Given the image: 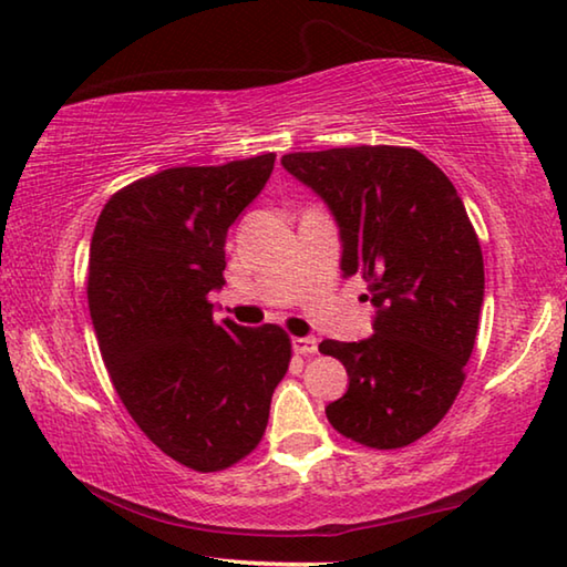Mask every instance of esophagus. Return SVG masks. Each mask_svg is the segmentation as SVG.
<instances>
[{"label":"esophagus","instance_id":"1","mask_svg":"<svg viewBox=\"0 0 567 567\" xmlns=\"http://www.w3.org/2000/svg\"><path fill=\"white\" fill-rule=\"evenodd\" d=\"M292 348L300 354H315L318 352V338H295Z\"/></svg>","mask_w":567,"mask_h":567}]
</instances>
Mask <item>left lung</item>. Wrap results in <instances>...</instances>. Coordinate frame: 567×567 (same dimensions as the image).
Masks as SVG:
<instances>
[{
    "mask_svg": "<svg viewBox=\"0 0 567 567\" xmlns=\"http://www.w3.org/2000/svg\"><path fill=\"white\" fill-rule=\"evenodd\" d=\"M282 167L330 207L340 270L360 275L378 307L372 338L320 342L350 378L324 408L330 425L364 447L415 443L455 402L475 348L485 270L463 199L410 147L292 152Z\"/></svg>",
    "mask_w": 567,
    "mask_h": 567,
    "instance_id": "8db88e82",
    "label": "left lung"
}]
</instances>
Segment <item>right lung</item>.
Masks as SVG:
<instances>
[{
  "label": "right lung",
  "instance_id": "obj_1",
  "mask_svg": "<svg viewBox=\"0 0 567 567\" xmlns=\"http://www.w3.org/2000/svg\"><path fill=\"white\" fill-rule=\"evenodd\" d=\"M275 155L169 167L110 197L90 245L87 300L112 385L142 433L197 473L260 445L292 358L277 324L213 318L225 239L270 179Z\"/></svg>",
  "mask_w": 567,
  "mask_h": 567
}]
</instances>
